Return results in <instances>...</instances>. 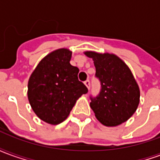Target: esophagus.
Instances as JSON below:
<instances>
[{"label":"esophagus","mask_w":160,"mask_h":160,"mask_svg":"<svg viewBox=\"0 0 160 160\" xmlns=\"http://www.w3.org/2000/svg\"><path fill=\"white\" fill-rule=\"evenodd\" d=\"M84 84L86 85V87H87V88H88V89L90 88V80H86V81L84 82Z\"/></svg>","instance_id":"34e87169"}]
</instances>
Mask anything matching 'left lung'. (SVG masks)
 Segmentation results:
<instances>
[{
  "label": "left lung",
  "mask_w": 160,
  "mask_h": 160,
  "mask_svg": "<svg viewBox=\"0 0 160 160\" xmlns=\"http://www.w3.org/2000/svg\"><path fill=\"white\" fill-rule=\"evenodd\" d=\"M84 54L93 60L96 77L101 83L99 94L91 98L90 106L95 117L107 127L125 122L137 110L141 95L130 68L114 54L95 51Z\"/></svg>",
  "instance_id": "8db88e82"
}]
</instances>
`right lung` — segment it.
<instances>
[{
  "label": "right lung",
  "instance_id": "1",
  "mask_svg": "<svg viewBox=\"0 0 160 160\" xmlns=\"http://www.w3.org/2000/svg\"><path fill=\"white\" fill-rule=\"evenodd\" d=\"M72 51L66 48L44 56L28 80L27 97L34 113L56 125L66 120L79 98L88 92L78 80L79 68L70 64Z\"/></svg>",
  "mask_w": 160,
  "mask_h": 160
}]
</instances>
